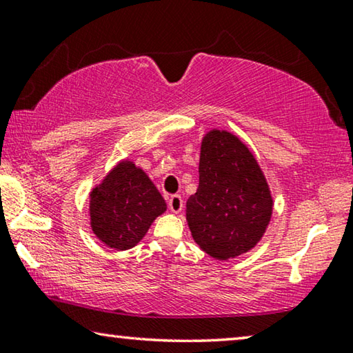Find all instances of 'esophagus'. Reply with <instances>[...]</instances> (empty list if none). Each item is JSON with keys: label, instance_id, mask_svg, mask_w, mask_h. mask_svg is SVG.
Listing matches in <instances>:
<instances>
[{"label": "esophagus", "instance_id": "34e87169", "mask_svg": "<svg viewBox=\"0 0 353 353\" xmlns=\"http://www.w3.org/2000/svg\"><path fill=\"white\" fill-rule=\"evenodd\" d=\"M168 205H170V210L172 213H179L183 208V199L181 194H172L170 201H168Z\"/></svg>", "mask_w": 353, "mask_h": 353}]
</instances>
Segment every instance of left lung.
I'll return each mask as SVG.
<instances>
[{
    "instance_id": "1",
    "label": "left lung",
    "mask_w": 353,
    "mask_h": 353,
    "mask_svg": "<svg viewBox=\"0 0 353 353\" xmlns=\"http://www.w3.org/2000/svg\"><path fill=\"white\" fill-rule=\"evenodd\" d=\"M272 196L254 154L227 130L213 129L201 143L199 187L187 201L194 241L216 260H229L261 240Z\"/></svg>"
}]
</instances>
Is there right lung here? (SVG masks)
<instances>
[{
	"label": "right lung",
	"mask_w": 353,
	"mask_h": 353,
	"mask_svg": "<svg viewBox=\"0 0 353 353\" xmlns=\"http://www.w3.org/2000/svg\"><path fill=\"white\" fill-rule=\"evenodd\" d=\"M166 202L146 172L134 162H119L90 193L93 234L115 250L134 248Z\"/></svg>",
	"instance_id": "1"
}]
</instances>
